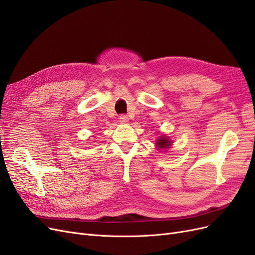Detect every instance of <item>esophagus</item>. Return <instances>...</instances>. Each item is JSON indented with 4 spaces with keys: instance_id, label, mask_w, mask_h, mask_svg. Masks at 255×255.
<instances>
[{
    "instance_id": "obj_1",
    "label": "esophagus",
    "mask_w": 255,
    "mask_h": 255,
    "mask_svg": "<svg viewBox=\"0 0 255 255\" xmlns=\"http://www.w3.org/2000/svg\"><path fill=\"white\" fill-rule=\"evenodd\" d=\"M119 121H120L121 123H127V122L128 121V116H127V115H125V114L120 115V116H119Z\"/></svg>"
}]
</instances>
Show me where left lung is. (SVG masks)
<instances>
[{
  "mask_svg": "<svg viewBox=\"0 0 255 255\" xmlns=\"http://www.w3.org/2000/svg\"><path fill=\"white\" fill-rule=\"evenodd\" d=\"M170 143L171 141L166 137H160V139H158L156 142V144L159 146V148H168V146L170 145Z\"/></svg>",
  "mask_w": 255,
  "mask_h": 255,
  "instance_id": "obj_1",
  "label": "left lung"
}]
</instances>
